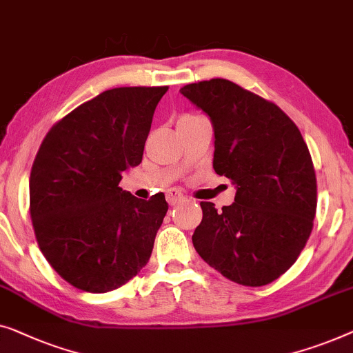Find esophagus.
Returning a JSON list of instances; mask_svg holds the SVG:
<instances>
[{"label": "esophagus", "instance_id": "obj_1", "mask_svg": "<svg viewBox=\"0 0 353 353\" xmlns=\"http://www.w3.org/2000/svg\"><path fill=\"white\" fill-rule=\"evenodd\" d=\"M166 200L171 206H174V205H177V203L185 200V196H183V193L181 190H177V188H170L166 193Z\"/></svg>", "mask_w": 353, "mask_h": 353}]
</instances>
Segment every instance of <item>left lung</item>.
Returning <instances> with one entry per match:
<instances>
[{"label":"left lung","instance_id":"1","mask_svg":"<svg viewBox=\"0 0 353 353\" xmlns=\"http://www.w3.org/2000/svg\"><path fill=\"white\" fill-rule=\"evenodd\" d=\"M181 92L210 117L212 168L236 187L235 203L221 211L200 203L193 246L228 280L269 285L297 261L314 227L316 177L307 143L280 107L228 79Z\"/></svg>","mask_w":353,"mask_h":353}]
</instances>
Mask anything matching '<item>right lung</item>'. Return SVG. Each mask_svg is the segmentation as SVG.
Listing matches in <instances>:
<instances>
[{"label":"right lung","instance_id":"right-lung-1","mask_svg":"<svg viewBox=\"0 0 353 353\" xmlns=\"http://www.w3.org/2000/svg\"><path fill=\"white\" fill-rule=\"evenodd\" d=\"M168 86L115 88L57 121L30 172V216L43 256L88 292L117 290L152 256L168 211L165 193L139 200L118 187L141 165Z\"/></svg>","mask_w":353,"mask_h":353}]
</instances>
